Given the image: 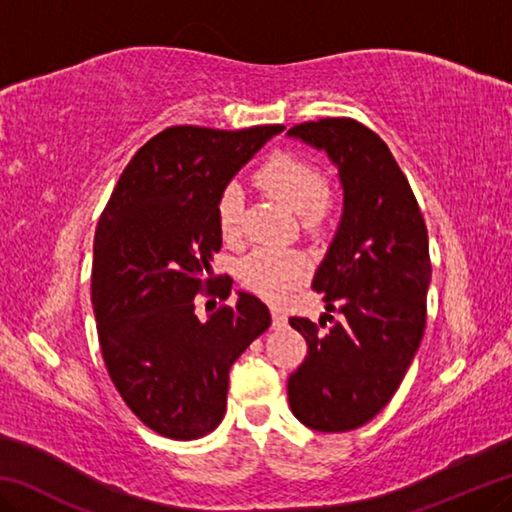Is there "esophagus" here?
<instances>
[{
	"label": "esophagus",
	"mask_w": 512,
	"mask_h": 512,
	"mask_svg": "<svg viewBox=\"0 0 512 512\" xmlns=\"http://www.w3.org/2000/svg\"><path fill=\"white\" fill-rule=\"evenodd\" d=\"M271 316H273V327H284V325H287V314H284L282 309L273 307L271 309Z\"/></svg>",
	"instance_id": "1"
}]
</instances>
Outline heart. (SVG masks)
Returning a JSON list of instances; mask_svg holds the SVG:
<instances>
[{
    "instance_id": "obj_1",
    "label": "heart",
    "mask_w": 512,
    "mask_h": 512,
    "mask_svg": "<svg viewBox=\"0 0 512 512\" xmlns=\"http://www.w3.org/2000/svg\"><path fill=\"white\" fill-rule=\"evenodd\" d=\"M255 183L273 196L291 212L298 214L305 230H316L329 216V196L325 192V178L314 162L300 158L296 153H273L255 173ZM241 214H244V194L237 185H228L216 203L221 235L237 239L241 232ZM309 271L307 257L298 250L287 248H257L248 253L239 264V275L246 287L257 291L268 300H280L305 280Z\"/></svg>"
}]
</instances>
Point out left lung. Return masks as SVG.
<instances>
[{
  "instance_id": "1",
  "label": "left lung",
  "mask_w": 512,
  "mask_h": 512,
  "mask_svg": "<svg viewBox=\"0 0 512 512\" xmlns=\"http://www.w3.org/2000/svg\"><path fill=\"white\" fill-rule=\"evenodd\" d=\"M287 135L325 151L343 189L339 225L311 282L341 318L327 332L309 318L289 320L309 345L289 377V406L305 427L341 433L391 402L420 348L431 280L427 225L409 180L370 128L332 117Z\"/></svg>"
}]
</instances>
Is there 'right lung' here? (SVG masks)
Listing matches in <instances>:
<instances>
[{
    "label": "right lung",
    "instance_id": "obj_1",
    "mask_svg": "<svg viewBox=\"0 0 512 512\" xmlns=\"http://www.w3.org/2000/svg\"><path fill=\"white\" fill-rule=\"evenodd\" d=\"M282 131L171 126L133 155L101 214L92 264L101 354L128 409L160 436L194 440L219 427L230 366L271 325L250 293L205 320L194 296L205 284L216 291L221 192Z\"/></svg>",
    "mask_w": 512,
    "mask_h": 512
}]
</instances>
